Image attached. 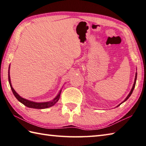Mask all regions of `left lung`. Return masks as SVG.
<instances>
[{"label":"left lung","mask_w":146,"mask_h":146,"mask_svg":"<svg viewBox=\"0 0 146 146\" xmlns=\"http://www.w3.org/2000/svg\"><path fill=\"white\" fill-rule=\"evenodd\" d=\"M137 72H136V73H135V80H134V82H133V86H132V90H131V91H130V92L129 93V95H128V96H127V98H125V99L124 100H123V102H121L120 104H119V105L117 106H120L121 104H122L123 102H125V101H127L128 99H129V97L131 96V94H132V92H133V90H134V88H135V83H136V80H137Z\"/></svg>","instance_id":"left-lung-1"}]
</instances>
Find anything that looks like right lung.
Segmentation results:
<instances>
[{"label": "right lung", "mask_w": 146, "mask_h": 146, "mask_svg": "<svg viewBox=\"0 0 146 146\" xmlns=\"http://www.w3.org/2000/svg\"><path fill=\"white\" fill-rule=\"evenodd\" d=\"M10 65L9 67V71H8V79H9V84L11 86V88L12 90V91L14 95V96L16 98V99L19 101V102L23 103L24 105H25L26 106L28 107V108H35V109H45V108H48L53 106L55 104L58 102L59 98H60V93L62 91V89L60 90V91L58 92V94L56 95V96L52 101H50V102H33V101H30L28 100H26L25 98H22L21 96H20L19 95L17 94L16 91L14 90V88H13L11 84V77H10Z\"/></svg>", "instance_id": "1"}]
</instances>
